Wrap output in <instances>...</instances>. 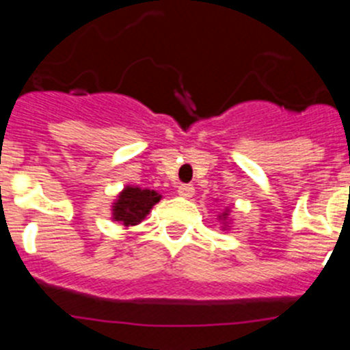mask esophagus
<instances>
[{
  "instance_id": "1",
  "label": "esophagus",
  "mask_w": 350,
  "mask_h": 350,
  "mask_svg": "<svg viewBox=\"0 0 350 350\" xmlns=\"http://www.w3.org/2000/svg\"><path fill=\"white\" fill-rule=\"evenodd\" d=\"M178 194H180L182 198H193L194 187L191 184H180L178 185Z\"/></svg>"
}]
</instances>
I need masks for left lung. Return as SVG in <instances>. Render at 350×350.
Listing matches in <instances>:
<instances>
[{"instance_id":"left-lung-1","label":"left lung","mask_w":350,"mask_h":350,"mask_svg":"<svg viewBox=\"0 0 350 350\" xmlns=\"http://www.w3.org/2000/svg\"><path fill=\"white\" fill-rule=\"evenodd\" d=\"M224 215H228V213H224Z\"/></svg>"}]
</instances>
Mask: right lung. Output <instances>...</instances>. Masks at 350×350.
Segmentation results:
<instances>
[{"instance_id":"obj_1","label":"right lung","mask_w":350,"mask_h":350,"mask_svg":"<svg viewBox=\"0 0 350 350\" xmlns=\"http://www.w3.org/2000/svg\"><path fill=\"white\" fill-rule=\"evenodd\" d=\"M159 200L161 194H157L156 191L126 187L119 194V200L113 203V219L124 226L138 224Z\"/></svg>"}]
</instances>
